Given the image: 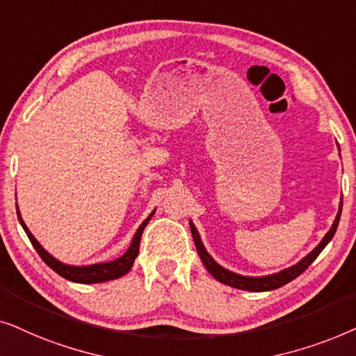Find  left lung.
Here are the masks:
<instances>
[{
    "instance_id": "left-lung-1",
    "label": "left lung",
    "mask_w": 356,
    "mask_h": 356,
    "mask_svg": "<svg viewBox=\"0 0 356 356\" xmlns=\"http://www.w3.org/2000/svg\"><path fill=\"white\" fill-rule=\"evenodd\" d=\"M340 215H342V202H340L339 213H337V216H335V221H334L332 227H330L329 233L324 236V239L321 241L319 245H317V248L312 250V252L307 254L305 259L300 260V262H298L296 265H293V267L286 268V270H282V272H278V273L267 275V277H244V275H238L234 272H229V270L222 268L221 265H218L215 260L211 259V255L207 252V249L203 248L202 239H200V236H198L197 227L193 226L192 221H191V231H192L193 243H195L197 252H198V255H200L203 265H205L208 272H210L218 282L225 283V285H229L233 288H238V290L270 291V290H277V288H280L283 285H286V283H290L291 280H295L296 277H300V275L305 272V270L309 267L312 262H314L317 255L322 252V249H324L325 245L329 244V241L334 238L335 231H337L339 221H340Z\"/></svg>"
}]
</instances>
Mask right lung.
<instances>
[{"mask_svg": "<svg viewBox=\"0 0 356 356\" xmlns=\"http://www.w3.org/2000/svg\"><path fill=\"white\" fill-rule=\"evenodd\" d=\"M153 215H154V211L151 213V215L146 218L143 222H141L138 231L135 233L134 241H131L129 250H127V252L123 254L120 259L112 260V262L86 265V267H74V265L61 264L60 260L51 257V255L47 252V250L39 244V241H37L34 236L31 234V231L27 229L26 222L22 221L21 213H19V210H17L19 222L22 225L24 231H26V234H27V238H29L32 245H34V249L37 250V252H39L40 259L44 260V262L49 265L51 270H55V272L58 273L60 277H63L70 282H76V283H102V282H108V280H115V278H120L125 273H129L131 265H134V262H135L136 255H138L141 234H143V229L146 227V225H148L151 216H153Z\"/></svg>", "mask_w": 356, "mask_h": 356, "instance_id": "add662e5", "label": "right lung"}]
</instances>
